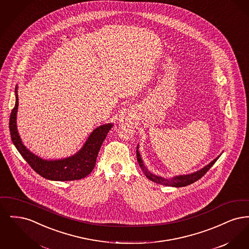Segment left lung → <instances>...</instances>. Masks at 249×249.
<instances>
[{"label":"left lung","mask_w":249,"mask_h":249,"mask_svg":"<svg viewBox=\"0 0 249 249\" xmlns=\"http://www.w3.org/2000/svg\"><path fill=\"white\" fill-rule=\"evenodd\" d=\"M139 144L137 145V149H136V156H137V160H138V163L139 166L141 167L144 176L146 178H148L149 180L153 181L157 184H160V185H164V186H168V187H175V188H181V187H186L188 185H190L194 182H196L197 180H199L200 178H202L206 173L207 171L213 165V163L217 160V159L221 156V154L218 155L215 159H213V160L208 163L207 165L204 166L203 168L200 169L199 171H196L194 173H191V174H188V175H180V176H176L174 178H161V177H159V176H156L154 174L150 173L143 164V161H142V157L139 153Z\"/></svg>","instance_id":"obj_1"}]
</instances>
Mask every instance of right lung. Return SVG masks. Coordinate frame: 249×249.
I'll return each instance as SVG.
<instances>
[{
	"label": "right lung",
	"mask_w": 249,
	"mask_h": 249,
	"mask_svg": "<svg viewBox=\"0 0 249 249\" xmlns=\"http://www.w3.org/2000/svg\"><path fill=\"white\" fill-rule=\"evenodd\" d=\"M18 86L15 89L16 105L11 112L9 119V129L13 143L24 160L29 163L38 175L53 181H72L89 176L96 163V159L102 143L105 141L107 133L113 123H107L97 127L91 131L88 139L75 154L60 160H45L29 150L21 141L17 127V113L18 108Z\"/></svg>",
	"instance_id": "right-lung-1"
}]
</instances>
